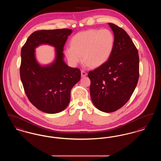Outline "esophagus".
<instances>
[{
  "label": "esophagus",
  "mask_w": 161,
  "mask_h": 161,
  "mask_svg": "<svg viewBox=\"0 0 161 161\" xmlns=\"http://www.w3.org/2000/svg\"><path fill=\"white\" fill-rule=\"evenodd\" d=\"M81 76L82 77H86L87 75V72L84 70H82L81 71Z\"/></svg>",
  "instance_id": "esophagus-1"
}]
</instances>
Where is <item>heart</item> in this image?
<instances>
[{"instance_id": "1", "label": "heart", "mask_w": 161, "mask_h": 161, "mask_svg": "<svg viewBox=\"0 0 161 161\" xmlns=\"http://www.w3.org/2000/svg\"><path fill=\"white\" fill-rule=\"evenodd\" d=\"M114 44V35L109 30H89L75 34L64 54L72 65L78 64L83 56L87 66L98 68L108 61Z\"/></svg>"}]
</instances>
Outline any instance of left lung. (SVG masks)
<instances>
[{
    "label": "left lung",
    "mask_w": 161,
    "mask_h": 161,
    "mask_svg": "<svg viewBox=\"0 0 161 161\" xmlns=\"http://www.w3.org/2000/svg\"><path fill=\"white\" fill-rule=\"evenodd\" d=\"M114 32V47L108 61L88 74L90 93L95 106L110 113L129 100L139 78V55L128 34L115 24L108 23Z\"/></svg>",
    "instance_id": "obj_1"
}]
</instances>
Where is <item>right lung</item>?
Returning <instances> with one entry per match:
<instances>
[{
    "instance_id": "add662e5",
    "label": "right lung",
    "mask_w": 161,
    "mask_h": 161,
    "mask_svg": "<svg viewBox=\"0 0 161 161\" xmlns=\"http://www.w3.org/2000/svg\"><path fill=\"white\" fill-rule=\"evenodd\" d=\"M72 32L70 29L35 31L22 47L20 75L25 92L35 107L47 114L66 108L70 91L81 78L80 70L69 67L63 60V47ZM43 44L56 49L55 60L46 66H41L35 56V49Z\"/></svg>"
}]
</instances>
